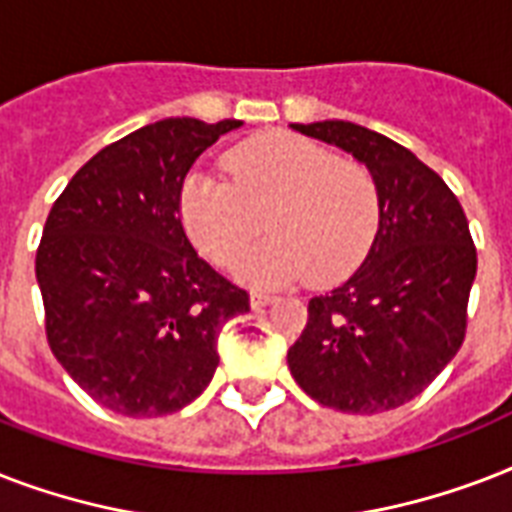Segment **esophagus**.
Listing matches in <instances>:
<instances>
[{
    "label": "esophagus",
    "instance_id": "esophagus-1",
    "mask_svg": "<svg viewBox=\"0 0 512 512\" xmlns=\"http://www.w3.org/2000/svg\"><path fill=\"white\" fill-rule=\"evenodd\" d=\"M273 300H276V297L268 295V292H252V295H249V305H252L255 311H260L265 305H271Z\"/></svg>",
    "mask_w": 512,
    "mask_h": 512
}]
</instances>
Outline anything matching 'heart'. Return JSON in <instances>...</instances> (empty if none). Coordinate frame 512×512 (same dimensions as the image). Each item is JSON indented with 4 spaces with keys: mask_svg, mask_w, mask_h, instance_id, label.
Returning a JSON list of instances; mask_svg holds the SVG:
<instances>
[{
    "mask_svg": "<svg viewBox=\"0 0 512 512\" xmlns=\"http://www.w3.org/2000/svg\"><path fill=\"white\" fill-rule=\"evenodd\" d=\"M223 164L231 183L191 172L180 191L185 231L207 260L236 263L263 215L273 236L241 257L244 284L281 287L308 273L313 284H335L366 257L380 225V193L366 164L289 132L244 140Z\"/></svg>",
    "mask_w": 512,
    "mask_h": 512,
    "instance_id": "b5f03b06",
    "label": "heart"
}]
</instances>
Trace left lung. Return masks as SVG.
I'll list each match as a JSON object with an SVG mask.
<instances>
[{
  "label": "left lung",
  "instance_id": "8db88e82",
  "mask_svg": "<svg viewBox=\"0 0 512 512\" xmlns=\"http://www.w3.org/2000/svg\"><path fill=\"white\" fill-rule=\"evenodd\" d=\"M292 130L369 167L380 225L361 268L308 303L289 372L329 409L390 412L420 396L465 340L478 265L468 217L428 164L380 132L340 119Z\"/></svg>",
  "mask_w": 512,
  "mask_h": 512
}]
</instances>
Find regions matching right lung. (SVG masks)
Returning a JSON list of instances; mask_svg holds the SVG:
<instances>
[{"label":"right lung","mask_w":512,"mask_h":512,"mask_svg":"<svg viewBox=\"0 0 512 512\" xmlns=\"http://www.w3.org/2000/svg\"><path fill=\"white\" fill-rule=\"evenodd\" d=\"M241 124H146L92 156L47 215L36 252L47 342L111 412L191 404L220 364V329L249 311L247 292L196 255L180 223L188 170Z\"/></svg>","instance_id":"obj_1"}]
</instances>
